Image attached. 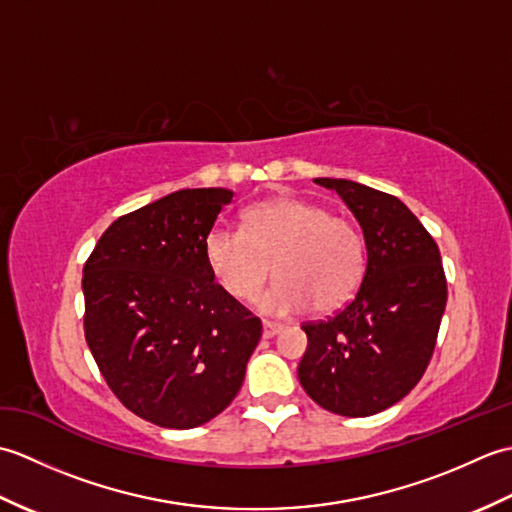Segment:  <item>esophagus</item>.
I'll return each instance as SVG.
<instances>
[{
    "label": "esophagus",
    "mask_w": 512,
    "mask_h": 512,
    "mask_svg": "<svg viewBox=\"0 0 512 512\" xmlns=\"http://www.w3.org/2000/svg\"><path fill=\"white\" fill-rule=\"evenodd\" d=\"M281 330H284V325L273 323V321H264V339H273V336L279 334Z\"/></svg>",
    "instance_id": "1"
}]
</instances>
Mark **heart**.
I'll return each mask as SVG.
<instances>
[{"mask_svg":"<svg viewBox=\"0 0 512 512\" xmlns=\"http://www.w3.org/2000/svg\"><path fill=\"white\" fill-rule=\"evenodd\" d=\"M215 279L237 299H248L273 273L279 279L255 299L268 314L310 308L332 314L354 299L365 273V244L358 228L325 206L279 198L255 204L246 228L217 222L204 239Z\"/></svg>","mask_w":512,"mask_h":512,"instance_id":"obj_1","label":"heart"}]
</instances>
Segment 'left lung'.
I'll return each mask as SVG.
<instances>
[{"label":"left lung","mask_w":512,"mask_h":512,"mask_svg":"<svg viewBox=\"0 0 512 512\" xmlns=\"http://www.w3.org/2000/svg\"><path fill=\"white\" fill-rule=\"evenodd\" d=\"M341 195L363 228L361 288L328 321L303 323L299 363L306 394L347 418L374 416L418 385L436 347L447 306L438 244L398 198L365 184L314 178Z\"/></svg>","instance_id":"8db88e82"}]
</instances>
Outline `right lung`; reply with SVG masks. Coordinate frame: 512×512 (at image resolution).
<instances>
[{
  "instance_id": "obj_1",
  "label": "right lung",
  "mask_w": 512,
  "mask_h": 512,
  "mask_svg": "<svg viewBox=\"0 0 512 512\" xmlns=\"http://www.w3.org/2000/svg\"><path fill=\"white\" fill-rule=\"evenodd\" d=\"M228 189H180L118 217L83 266L85 341L123 405L165 429L222 413L262 321L215 284L204 239Z\"/></svg>"
}]
</instances>
